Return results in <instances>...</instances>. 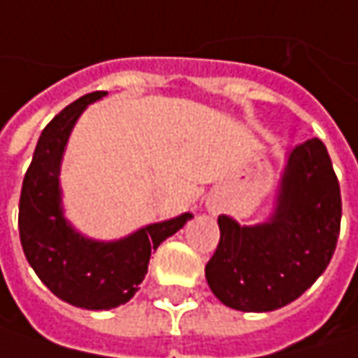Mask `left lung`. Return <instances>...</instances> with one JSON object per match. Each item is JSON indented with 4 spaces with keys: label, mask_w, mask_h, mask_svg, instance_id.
Segmentation results:
<instances>
[{
    "label": "left lung",
    "mask_w": 358,
    "mask_h": 358,
    "mask_svg": "<svg viewBox=\"0 0 358 358\" xmlns=\"http://www.w3.org/2000/svg\"><path fill=\"white\" fill-rule=\"evenodd\" d=\"M343 217L341 186L326 145L312 137L287 159L273 217L241 227L221 215V241L204 273L222 304L271 312L298 300L328 267Z\"/></svg>",
    "instance_id": "left-lung-1"
}]
</instances>
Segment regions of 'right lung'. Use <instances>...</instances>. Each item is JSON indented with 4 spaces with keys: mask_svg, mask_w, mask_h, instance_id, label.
<instances>
[{
    "mask_svg": "<svg viewBox=\"0 0 358 358\" xmlns=\"http://www.w3.org/2000/svg\"><path fill=\"white\" fill-rule=\"evenodd\" d=\"M105 95L95 91L80 96L44 127L20 194L17 224L26 259L54 296L85 310L129 302L148 273L152 251L192 219L184 213L111 243L85 239L64 221L58 188L62 152L87 105Z\"/></svg>",
    "mask_w": 358,
    "mask_h": 358,
    "instance_id": "right-lung-1",
    "label": "right lung"
}]
</instances>
